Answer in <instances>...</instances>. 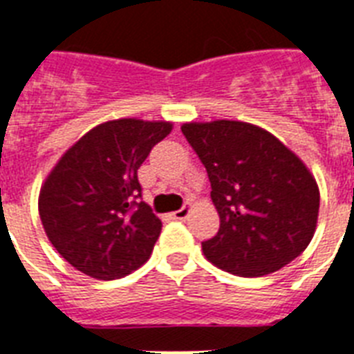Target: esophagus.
<instances>
[{"label":"esophagus","instance_id":"obj_1","mask_svg":"<svg viewBox=\"0 0 354 354\" xmlns=\"http://www.w3.org/2000/svg\"><path fill=\"white\" fill-rule=\"evenodd\" d=\"M191 209H193V205L191 204H185L182 207V209H178V211H174V213H172V218H176V221H185V218H187L189 216V213H191Z\"/></svg>","mask_w":354,"mask_h":354}]
</instances>
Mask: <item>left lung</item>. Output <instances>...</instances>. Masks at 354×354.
<instances>
[{"label":"left lung","instance_id":"8db88e82","mask_svg":"<svg viewBox=\"0 0 354 354\" xmlns=\"http://www.w3.org/2000/svg\"><path fill=\"white\" fill-rule=\"evenodd\" d=\"M204 163L221 227L202 242L207 261L242 277L283 268L313 241L319 211L316 178L274 133L252 122H183Z\"/></svg>","mask_w":354,"mask_h":354}]
</instances>
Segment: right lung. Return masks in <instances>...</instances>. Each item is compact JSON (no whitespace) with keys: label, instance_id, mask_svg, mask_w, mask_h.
<instances>
[{"label":"right lung","instance_id":"right-lung-1","mask_svg":"<svg viewBox=\"0 0 354 354\" xmlns=\"http://www.w3.org/2000/svg\"><path fill=\"white\" fill-rule=\"evenodd\" d=\"M171 130L169 121L101 122L47 174L38 196L41 226L73 268L112 281L149 261L161 221L138 200V169Z\"/></svg>","mask_w":354,"mask_h":354}]
</instances>
